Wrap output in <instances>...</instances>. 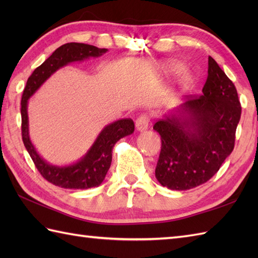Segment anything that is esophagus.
Returning <instances> with one entry per match:
<instances>
[{
	"label": "esophagus",
	"mask_w": 258,
	"mask_h": 258,
	"mask_svg": "<svg viewBox=\"0 0 258 258\" xmlns=\"http://www.w3.org/2000/svg\"><path fill=\"white\" fill-rule=\"evenodd\" d=\"M149 124L150 118L146 114L141 115V116H139L138 119L135 120V127L138 130V132H143V131L149 128Z\"/></svg>",
	"instance_id": "1"
}]
</instances>
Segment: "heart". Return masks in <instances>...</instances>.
Masks as SVG:
<instances>
[{"label": "heart", "mask_w": 258, "mask_h": 258, "mask_svg": "<svg viewBox=\"0 0 258 258\" xmlns=\"http://www.w3.org/2000/svg\"><path fill=\"white\" fill-rule=\"evenodd\" d=\"M178 68H179V65L177 63H175V62L167 63L165 65V69L167 71H169V72H174V71H176ZM187 81H188V75L187 74H183L182 76H180V82H182L183 84H185Z\"/></svg>", "instance_id": "b5f03b06"}]
</instances>
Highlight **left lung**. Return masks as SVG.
<instances>
[{
	"instance_id": "1",
	"label": "left lung",
	"mask_w": 258,
	"mask_h": 258,
	"mask_svg": "<svg viewBox=\"0 0 258 258\" xmlns=\"http://www.w3.org/2000/svg\"><path fill=\"white\" fill-rule=\"evenodd\" d=\"M240 112L233 82L210 56L202 94L168 109L153 126L162 140L158 183L185 190L212 178L234 149Z\"/></svg>"
}]
</instances>
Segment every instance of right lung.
<instances>
[{"label": "right lung", "mask_w": 258, "mask_h": 258, "mask_svg": "<svg viewBox=\"0 0 258 258\" xmlns=\"http://www.w3.org/2000/svg\"><path fill=\"white\" fill-rule=\"evenodd\" d=\"M107 51V48H100L84 43H67L56 48L50 57L35 69L26 82L21 101L22 139L38 172L48 182L59 187L87 189L100 186L111 166L112 150L115 143L125 136L133 134L134 122L126 118L109 123L104 126L94 143L80 160L68 165H54L38 154L34 144L32 143L27 113L29 100L59 69L71 63L100 57Z\"/></svg>", "instance_id": "add662e5"}]
</instances>
